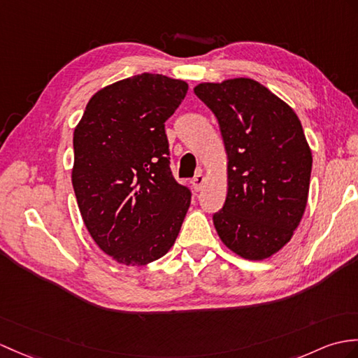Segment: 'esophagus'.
Segmentation results:
<instances>
[{
	"label": "esophagus",
	"instance_id": "34e87169",
	"mask_svg": "<svg viewBox=\"0 0 358 358\" xmlns=\"http://www.w3.org/2000/svg\"><path fill=\"white\" fill-rule=\"evenodd\" d=\"M203 185H204V176H203V173H196V176L192 178V187H194L195 192L201 190Z\"/></svg>",
	"mask_w": 358,
	"mask_h": 358
}]
</instances>
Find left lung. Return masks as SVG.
<instances>
[{"label": "left lung", "instance_id": "left-lung-1", "mask_svg": "<svg viewBox=\"0 0 358 358\" xmlns=\"http://www.w3.org/2000/svg\"><path fill=\"white\" fill-rule=\"evenodd\" d=\"M194 91L218 119L229 160L215 229L244 259H267L292 239L308 201L313 155L301 120L248 78L204 82Z\"/></svg>", "mask_w": 358, "mask_h": 358}]
</instances>
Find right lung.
I'll list each match as a JSON object with an SVG mask.
<instances>
[{"label": "right lung", "instance_id": "1", "mask_svg": "<svg viewBox=\"0 0 358 358\" xmlns=\"http://www.w3.org/2000/svg\"><path fill=\"white\" fill-rule=\"evenodd\" d=\"M187 88L151 73L119 80L90 99L74 128L71 181L82 220L119 264L154 262L180 234L190 190L172 177L164 122Z\"/></svg>", "mask_w": 358, "mask_h": 358}]
</instances>
